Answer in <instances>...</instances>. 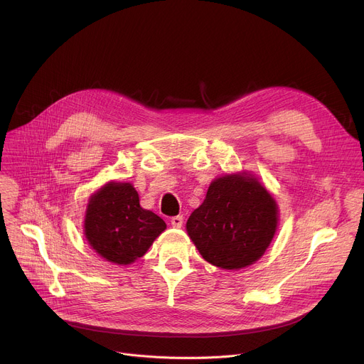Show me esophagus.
I'll list each match as a JSON object with an SVG mask.
<instances>
[{
  "label": "esophagus",
  "mask_w": 364,
  "mask_h": 364,
  "mask_svg": "<svg viewBox=\"0 0 364 364\" xmlns=\"http://www.w3.org/2000/svg\"><path fill=\"white\" fill-rule=\"evenodd\" d=\"M183 220H184V218L178 215V216H173V218L170 219V223H171L173 228H177V229H178V228L183 226Z\"/></svg>",
  "instance_id": "esophagus-1"
}]
</instances>
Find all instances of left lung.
I'll use <instances>...</instances> for the list:
<instances>
[{
	"label": "left lung",
	"instance_id": "left-lung-1",
	"mask_svg": "<svg viewBox=\"0 0 364 364\" xmlns=\"http://www.w3.org/2000/svg\"><path fill=\"white\" fill-rule=\"evenodd\" d=\"M278 223L277 203L249 176L215 180L187 220V233L207 262L223 269L252 265L269 246Z\"/></svg>",
	"mask_w": 364,
	"mask_h": 364
}]
</instances>
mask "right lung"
Returning a JSON list of instances; mask_svg holds the SVG:
<instances>
[{
  "label": "right lung",
  "mask_w": 364,
  "mask_h": 364,
  "mask_svg": "<svg viewBox=\"0 0 364 364\" xmlns=\"http://www.w3.org/2000/svg\"><path fill=\"white\" fill-rule=\"evenodd\" d=\"M166 228L160 216L142 209L129 183L107 184L87 204L86 239L102 257L118 265H128L144 256Z\"/></svg>",
  "instance_id": "right-lung-1"
}]
</instances>
